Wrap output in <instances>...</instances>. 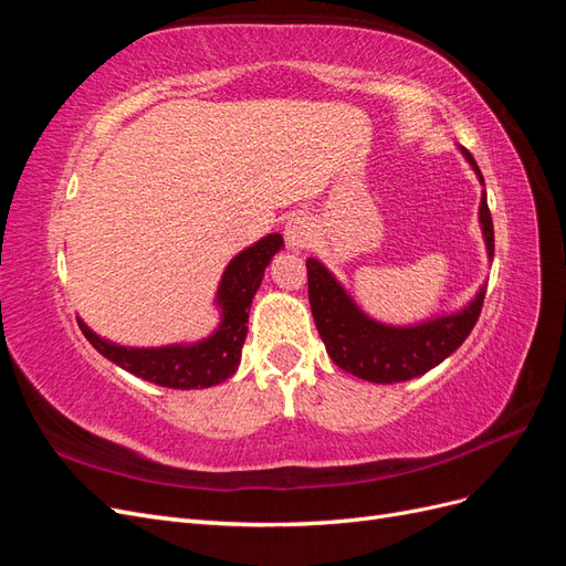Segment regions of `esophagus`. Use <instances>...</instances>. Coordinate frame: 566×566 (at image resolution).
Returning <instances> with one entry per match:
<instances>
[{"label":"esophagus","instance_id":"34e87169","mask_svg":"<svg viewBox=\"0 0 566 566\" xmlns=\"http://www.w3.org/2000/svg\"><path fill=\"white\" fill-rule=\"evenodd\" d=\"M312 235H314L312 224H310V219H306L304 214H293V217L285 221L283 238H285L287 248H293V250L310 248L312 245Z\"/></svg>","mask_w":566,"mask_h":566}]
</instances>
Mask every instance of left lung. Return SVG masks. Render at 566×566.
Here are the masks:
<instances>
[{
    "label": "left lung",
    "instance_id": "left-lung-1",
    "mask_svg": "<svg viewBox=\"0 0 566 566\" xmlns=\"http://www.w3.org/2000/svg\"><path fill=\"white\" fill-rule=\"evenodd\" d=\"M460 150L484 184L472 153L468 148ZM479 221H482L489 260H493V221L486 193H482L479 205ZM306 276H310L306 281H310L312 314L331 358L342 370L378 385L413 380L451 356L472 333L486 295L482 287L458 314L397 328L368 318L318 260H306Z\"/></svg>",
    "mask_w": 566,
    "mask_h": 566
}]
</instances>
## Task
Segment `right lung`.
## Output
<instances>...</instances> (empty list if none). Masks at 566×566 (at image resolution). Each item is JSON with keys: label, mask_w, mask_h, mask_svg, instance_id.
Wrapping results in <instances>:
<instances>
[{"label": "right lung", "mask_w": 566, "mask_h": 566, "mask_svg": "<svg viewBox=\"0 0 566 566\" xmlns=\"http://www.w3.org/2000/svg\"><path fill=\"white\" fill-rule=\"evenodd\" d=\"M281 248L283 238L279 233H269L233 256L217 290V304L221 306L219 328L196 345L136 349L119 347L115 342L98 337L82 321H77L80 331L101 356L153 385L169 389H202L224 382L241 364L252 297L264 279L271 256Z\"/></svg>", "instance_id": "add662e5"}]
</instances>
